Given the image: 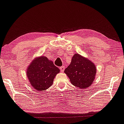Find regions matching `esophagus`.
Returning <instances> with one entry per match:
<instances>
[{"label": "esophagus", "mask_w": 124, "mask_h": 124, "mask_svg": "<svg viewBox=\"0 0 124 124\" xmlns=\"http://www.w3.org/2000/svg\"><path fill=\"white\" fill-rule=\"evenodd\" d=\"M59 69L60 70V71H61L62 72H64V70H65V67L64 66H60Z\"/></svg>", "instance_id": "esophagus-1"}]
</instances>
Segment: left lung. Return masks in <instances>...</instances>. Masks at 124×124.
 Wrapping results in <instances>:
<instances>
[{"label":"left lung","mask_w":124,"mask_h":124,"mask_svg":"<svg viewBox=\"0 0 124 124\" xmlns=\"http://www.w3.org/2000/svg\"><path fill=\"white\" fill-rule=\"evenodd\" d=\"M94 64L89 60L76 53L71 62L64 72L70 79L72 85L85 89L92 84L96 74Z\"/></svg>","instance_id":"obj_1"}]
</instances>
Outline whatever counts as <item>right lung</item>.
I'll list each match as a JSON object with an SVG mask.
<instances>
[{"instance_id":"1","label":"right lung","mask_w":124,"mask_h":124,"mask_svg":"<svg viewBox=\"0 0 124 124\" xmlns=\"http://www.w3.org/2000/svg\"><path fill=\"white\" fill-rule=\"evenodd\" d=\"M60 70L46 57L37 58L27 68L26 73L32 87L38 91L47 90L52 85Z\"/></svg>"}]
</instances>
